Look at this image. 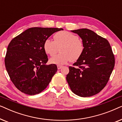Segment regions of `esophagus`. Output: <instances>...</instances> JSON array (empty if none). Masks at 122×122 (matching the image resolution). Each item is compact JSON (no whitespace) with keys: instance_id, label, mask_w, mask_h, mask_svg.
Here are the masks:
<instances>
[{"instance_id":"34e87169","label":"esophagus","mask_w":122,"mask_h":122,"mask_svg":"<svg viewBox=\"0 0 122 122\" xmlns=\"http://www.w3.org/2000/svg\"><path fill=\"white\" fill-rule=\"evenodd\" d=\"M63 66H59V65H58L57 66V68H58V69H61V68H62Z\"/></svg>"}]
</instances>
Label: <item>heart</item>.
I'll return each mask as SVG.
<instances>
[{"label": "heart", "mask_w": 122, "mask_h": 122, "mask_svg": "<svg viewBox=\"0 0 122 122\" xmlns=\"http://www.w3.org/2000/svg\"><path fill=\"white\" fill-rule=\"evenodd\" d=\"M54 41L45 40L43 49L51 56L56 55L61 47V52L50 59L52 64L63 65L71 61H76L82 56L85 50L84 43L76 34L67 31H60L53 36Z\"/></svg>", "instance_id": "heart-1"}]
</instances>
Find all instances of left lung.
Returning <instances> with one entry per match:
<instances>
[{
  "label": "left lung",
  "mask_w": 122,
  "mask_h": 122,
  "mask_svg": "<svg viewBox=\"0 0 122 122\" xmlns=\"http://www.w3.org/2000/svg\"><path fill=\"white\" fill-rule=\"evenodd\" d=\"M71 31L82 39L85 50L73 66H69L66 81L76 94L81 97L93 96L107 84L114 67V54L109 41L91 30L81 29Z\"/></svg>",
  "instance_id": "1"
}]
</instances>
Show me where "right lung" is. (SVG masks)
Instances as JSON below:
<instances>
[{
    "label": "right lung",
    "mask_w": 122,
    "mask_h": 122,
    "mask_svg": "<svg viewBox=\"0 0 122 122\" xmlns=\"http://www.w3.org/2000/svg\"><path fill=\"white\" fill-rule=\"evenodd\" d=\"M62 28H30L13 38L8 45L5 66L10 79L18 90L33 96L49 84L57 71L56 64L46 65L45 40Z\"/></svg>",
    "instance_id": "obj_1"
}]
</instances>
